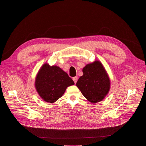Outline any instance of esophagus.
I'll use <instances>...</instances> for the list:
<instances>
[{"instance_id": "esophagus-1", "label": "esophagus", "mask_w": 146, "mask_h": 146, "mask_svg": "<svg viewBox=\"0 0 146 146\" xmlns=\"http://www.w3.org/2000/svg\"><path fill=\"white\" fill-rule=\"evenodd\" d=\"M73 81H74V82L75 84H76V82H77V80H78V77H77V76H76V77H74L73 78Z\"/></svg>"}]
</instances>
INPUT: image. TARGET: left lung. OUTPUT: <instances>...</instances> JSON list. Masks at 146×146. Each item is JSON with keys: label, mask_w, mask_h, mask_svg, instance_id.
<instances>
[{"label": "left lung", "mask_w": 146, "mask_h": 146, "mask_svg": "<svg viewBox=\"0 0 146 146\" xmlns=\"http://www.w3.org/2000/svg\"><path fill=\"white\" fill-rule=\"evenodd\" d=\"M76 86L82 94L92 103L103 100L110 88V80L103 65L99 60L87 64L82 69Z\"/></svg>", "instance_id": "left-lung-1"}]
</instances>
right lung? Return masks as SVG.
Here are the masks:
<instances>
[{
  "label": "right lung",
  "mask_w": 146,
  "mask_h": 146,
  "mask_svg": "<svg viewBox=\"0 0 146 146\" xmlns=\"http://www.w3.org/2000/svg\"><path fill=\"white\" fill-rule=\"evenodd\" d=\"M74 84L73 80L61 68L46 63L39 69L35 86L41 99L53 103L62 97L68 87Z\"/></svg>",
  "instance_id": "add662e5"
}]
</instances>
